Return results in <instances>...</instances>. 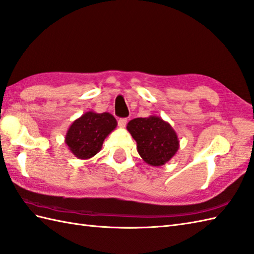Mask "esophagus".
<instances>
[{"mask_svg":"<svg viewBox=\"0 0 254 254\" xmlns=\"http://www.w3.org/2000/svg\"><path fill=\"white\" fill-rule=\"evenodd\" d=\"M127 119L126 118H122V119H119L118 120V126H119V127H121V128H123V127H126V126H127Z\"/></svg>","mask_w":254,"mask_h":254,"instance_id":"esophagus-1","label":"esophagus"}]
</instances>
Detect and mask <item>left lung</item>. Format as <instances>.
I'll return each mask as SVG.
<instances>
[{"instance_id": "left-lung-1", "label": "left lung", "mask_w": 254, "mask_h": 254, "mask_svg": "<svg viewBox=\"0 0 254 254\" xmlns=\"http://www.w3.org/2000/svg\"><path fill=\"white\" fill-rule=\"evenodd\" d=\"M127 129L136 141L139 156L149 166H163L180 148L174 128L158 116L135 118L127 123Z\"/></svg>"}]
</instances>
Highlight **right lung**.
I'll return each mask as SVG.
<instances>
[{
    "label": "right lung",
    "mask_w": 254,
    "mask_h": 254,
    "mask_svg": "<svg viewBox=\"0 0 254 254\" xmlns=\"http://www.w3.org/2000/svg\"><path fill=\"white\" fill-rule=\"evenodd\" d=\"M117 125L115 117L109 113L87 111L69 127L64 143L76 158L86 160L98 154L105 138L114 131Z\"/></svg>",
    "instance_id": "obj_1"
}]
</instances>
